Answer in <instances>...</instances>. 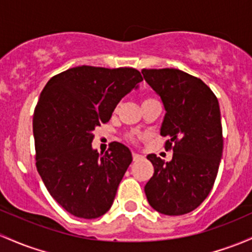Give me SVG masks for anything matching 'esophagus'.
I'll list each match as a JSON object with an SVG mask.
<instances>
[{
    "mask_svg": "<svg viewBox=\"0 0 252 252\" xmlns=\"http://www.w3.org/2000/svg\"><path fill=\"white\" fill-rule=\"evenodd\" d=\"M142 156H140V154H137V153H135V152H132V159H134V161H137V160H140V159H142Z\"/></svg>",
    "mask_w": 252,
    "mask_h": 252,
    "instance_id": "obj_1",
    "label": "esophagus"
}]
</instances>
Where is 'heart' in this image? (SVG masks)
<instances>
[{"instance_id":"b5f03b06","label":"heart","mask_w":252,"mask_h":252,"mask_svg":"<svg viewBox=\"0 0 252 252\" xmlns=\"http://www.w3.org/2000/svg\"><path fill=\"white\" fill-rule=\"evenodd\" d=\"M130 139H132V136H130Z\"/></svg>"}]
</instances>
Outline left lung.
<instances>
[{
	"label": "left lung",
	"mask_w": 252,
	"mask_h": 252,
	"mask_svg": "<svg viewBox=\"0 0 252 252\" xmlns=\"http://www.w3.org/2000/svg\"><path fill=\"white\" fill-rule=\"evenodd\" d=\"M146 82L166 113L160 135L167 136L171 161L148 154L154 175L145 185L148 203L165 215L192 212L206 200L217 178L223 140L217 96L202 80L179 69H142Z\"/></svg>",
	"instance_id": "1"
}]
</instances>
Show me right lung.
Segmentation results:
<instances>
[{"label": "right lung", "instance_id": "1", "mask_svg": "<svg viewBox=\"0 0 252 252\" xmlns=\"http://www.w3.org/2000/svg\"><path fill=\"white\" fill-rule=\"evenodd\" d=\"M142 80L134 68L81 65L51 77L41 91L33 115L35 165L50 195L74 217L95 219L111 208L131 152L112 142L99 154L93 131Z\"/></svg>", "mask_w": 252, "mask_h": 252}]
</instances>
